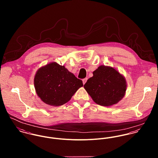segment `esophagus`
Returning a JSON list of instances; mask_svg holds the SVG:
<instances>
[{"label":"esophagus","mask_w":158,"mask_h":158,"mask_svg":"<svg viewBox=\"0 0 158 158\" xmlns=\"http://www.w3.org/2000/svg\"><path fill=\"white\" fill-rule=\"evenodd\" d=\"M87 80H88V78H85L83 79V85H85V84L86 83Z\"/></svg>","instance_id":"esophagus-1"}]
</instances>
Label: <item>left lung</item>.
I'll list each match as a JSON object with an SVG mask.
<instances>
[{
	"label": "left lung",
	"instance_id": "left-lung-1",
	"mask_svg": "<svg viewBox=\"0 0 158 158\" xmlns=\"http://www.w3.org/2000/svg\"><path fill=\"white\" fill-rule=\"evenodd\" d=\"M84 88L97 104L108 106L123 97L127 83L114 68L101 66L93 72V77L88 80Z\"/></svg>",
	"mask_w": 158,
	"mask_h": 158
}]
</instances>
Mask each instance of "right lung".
<instances>
[{"mask_svg": "<svg viewBox=\"0 0 158 158\" xmlns=\"http://www.w3.org/2000/svg\"><path fill=\"white\" fill-rule=\"evenodd\" d=\"M34 85L38 95L44 103L56 106L67 103L83 86L81 80L56 63L40 68L35 75Z\"/></svg>", "mask_w": 158, "mask_h": 158, "instance_id": "right-lung-1", "label": "right lung"}]
</instances>
